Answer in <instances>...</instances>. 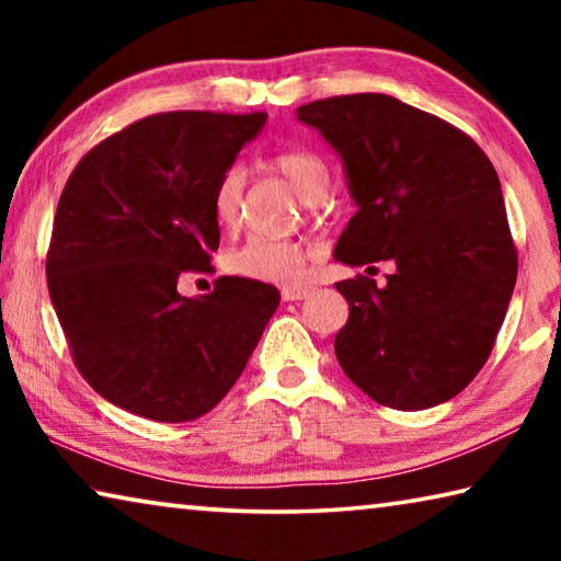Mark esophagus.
<instances>
[{"instance_id": "34e87169", "label": "esophagus", "mask_w": 561, "mask_h": 561, "mask_svg": "<svg viewBox=\"0 0 561 561\" xmlns=\"http://www.w3.org/2000/svg\"><path fill=\"white\" fill-rule=\"evenodd\" d=\"M307 297H309L307 287H282V299L284 301H299V299H307Z\"/></svg>"}]
</instances>
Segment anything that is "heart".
<instances>
[{
    "label": "heart",
    "mask_w": 561,
    "mask_h": 561,
    "mask_svg": "<svg viewBox=\"0 0 561 561\" xmlns=\"http://www.w3.org/2000/svg\"><path fill=\"white\" fill-rule=\"evenodd\" d=\"M272 168L289 180L304 203L314 205L329 193V170L324 160L307 150H287L272 158ZM244 195V170L230 165L222 170L213 190V217L217 225L232 227L240 220ZM227 270L242 279L264 284H294L301 279L307 264V247L297 240L274 237H247L242 244L227 252Z\"/></svg>",
    "instance_id": "1"
}]
</instances>
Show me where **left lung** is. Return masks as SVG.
I'll return each mask as SVG.
<instances>
[{
  "label": "left lung",
  "mask_w": 561,
  "mask_h": 561,
  "mask_svg": "<svg viewBox=\"0 0 561 561\" xmlns=\"http://www.w3.org/2000/svg\"><path fill=\"white\" fill-rule=\"evenodd\" d=\"M297 118L341 156L358 207L334 260L396 264L383 287L336 282L341 368L398 411L450 401L485 366L517 279L495 168L462 130L386 93L311 101Z\"/></svg>",
  "instance_id": "left-lung-1"
}]
</instances>
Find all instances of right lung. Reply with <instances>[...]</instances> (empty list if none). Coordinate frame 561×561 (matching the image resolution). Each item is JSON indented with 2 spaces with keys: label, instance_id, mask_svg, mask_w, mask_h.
I'll use <instances>...</instances> for the list:
<instances>
[{
  "label": "right lung",
  "instance_id": "add662e5",
  "mask_svg": "<svg viewBox=\"0 0 561 561\" xmlns=\"http://www.w3.org/2000/svg\"><path fill=\"white\" fill-rule=\"evenodd\" d=\"M267 113L170 111L113 133L79 160L56 207L46 282L89 386L123 411L185 423L222 401L279 307L277 287L215 279L213 190Z\"/></svg>",
  "mask_w": 561,
  "mask_h": 561
}]
</instances>
